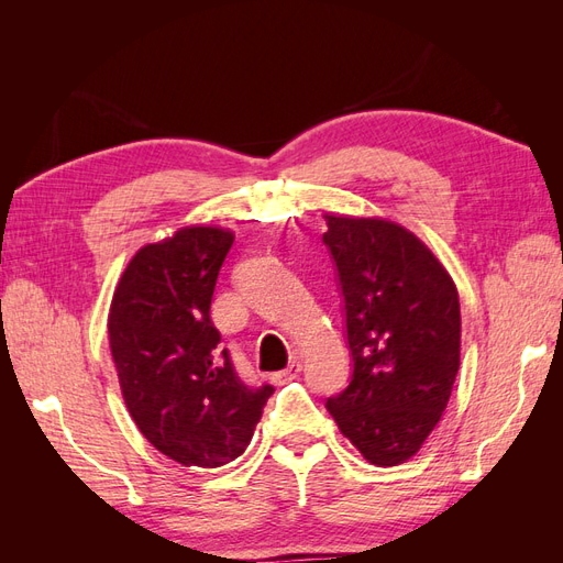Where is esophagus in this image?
Masks as SVG:
<instances>
[{
    "label": "esophagus",
    "mask_w": 563,
    "mask_h": 563,
    "mask_svg": "<svg viewBox=\"0 0 563 563\" xmlns=\"http://www.w3.org/2000/svg\"><path fill=\"white\" fill-rule=\"evenodd\" d=\"M300 362L298 360H294L291 364H288L284 371H279V373H275V376H272V380L275 383H286V380H296L298 378V373H300Z\"/></svg>",
    "instance_id": "34e87169"
}]
</instances>
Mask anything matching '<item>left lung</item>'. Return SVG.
I'll return each mask as SVG.
<instances>
[{
    "label": "left lung",
    "mask_w": 563,
    "mask_h": 563,
    "mask_svg": "<svg viewBox=\"0 0 563 563\" xmlns=\"http://www.w3.org/2000/svg\"><path fill=\"white\" fill-rule=\"evenodd\" d=\"M352 354L329 413L371 465L416 455L446 411L460 366L455 284L413 232L380 218L327 216Z\"/></svg>",
    "instance_id": "obj_1"
}]
</instances>
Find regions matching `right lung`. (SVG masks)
Listing matches in <instances>:
<instances>
[{
  "instance_id": "add662e5",
  "label": "right lung",
  "mask_w": 563,
  "mask_h": 563,
  "mask_svg": "<svg viewBox=\"0 0 563 563\" xmlns=\"http://www.w3.org/2000/svg\"><path fill=\"white\" fill-rule=\"evenodd\" d=\"M234 236L183 228L133 255L110 305L108 333L131 418L185 467L240 457L275 387H253L220 347L211 300Z\"/></svg>"
}]
</instances>
